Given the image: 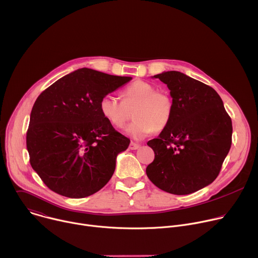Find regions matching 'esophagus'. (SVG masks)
Instances as JSON below:
<instances>
[{
  "instance_id": "esophagus-1",
  "label": "esophagus",
  "mask_w": 258,
  "mask_h": 258,
  "mask_svg": "<svg viewBox=\"0 0 258 258\" xmlns=\"http://www.w3.org/2000/svg\"><path fill=\"white\" fill-rule=\"evenodd\" d=\"M139 148H140V145L137 144V143L132 142V143L130 144V149H131V150H137V149H139Z\"/></svg>"
}]
</instances>
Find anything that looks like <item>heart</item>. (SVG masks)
<instances>
[{
  "instance_id": "1",
  "label": "heart",
  "mask_w": 258,
  "mask_h": 258,
  "mask_svg": "<svg viewBox=\"0 0 258 258\" xmlns=\"http://www.w3.org/2000/svg\"><path fill=\"white\" fill-rule=\"evenodd\" d=\"M121 98L112 94L103 96L99 104L100 112L112 126L121 128L134 111L135 120L125 131L136 140L144 139L154 130L163 131L172 118V97L165 91L156 90L147 82L132 83L121 91Z\"/></svg>"
}]
</instances>
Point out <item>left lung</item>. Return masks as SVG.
Listing matches in <instances>:
<instances>
[{"label": "left lung", "instance_id": "8db88e82", "mask_svg": "<svg viewBox=\"0 0 258 258\" xmlns=\"http://www.w3.org/2000/svg\"><path fill=\"white\" fill-rule=\"evenodd\" d=\"M154 77L167 85L174 111L147 143L155 158L146 173L164 191L189 195L218 177L232 144V120L219 94L203 82L176 71Z\"/></svg>", "mask_w": 258, "mask_h": 258}]
</instances>
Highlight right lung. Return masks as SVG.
I'll use <instances>...</instances> for the list:
<instances>
[{"instance_id": "right-lung-1", "label": "right lung", "mask_w": 258, "mask_h": 258, "mask_svg": "<svg viewBox=\"0 0 258 258\" xmlns=\"http://www.w3.org/2000/svg\"><path fill=\"white\" fill-rule=\"evenodd\" d=\"M131 80L83 68L37 97L26 146L31 167L50 190L81 199L110 180L116 156L131 141L103 117L99 104L103 96Z\"/></svg>"}]
</instances>
